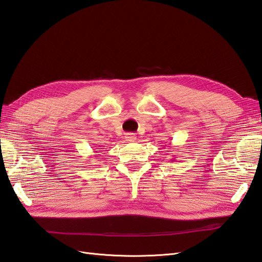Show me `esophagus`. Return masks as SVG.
<instances>
[{
    "mask_svg": "<svg viewBox=\"0 0 262 262\" xmlns=\"http://www.w3.org/2000/svg\"><path fill=\"white\" fill-rule=\"evenodd\" d=\"M125 139H126V141L133 142V141H136V140H137V136L133 135V133H126Z\"/></svg>",
    "mask_w": 262,
    "mask_h": 262,
    "instance_id": "34e87169",
    "label": "esophagus"
}]
</instances>
